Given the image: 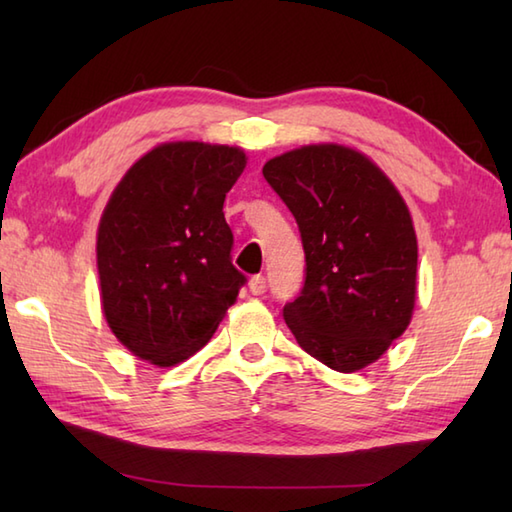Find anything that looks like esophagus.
<instances>
[{
    "label": "esophagus",
    "mask_w": 512,
    "mask_h": 512,
    "mask_svg": "<svg viewBox=\"0 0 512 512\" xmlns=\"http://www.w3.org/2000/svg\"><path fill=\"white\" fill-rule=\"evenodd\" d=\"M248 288H250V292H253V295H264L266 292V288H268V284H266V277L264 275H255L253 279L248 281Z\"/></svg>",
    "instance_id": "obj_1"
}]
</instances>
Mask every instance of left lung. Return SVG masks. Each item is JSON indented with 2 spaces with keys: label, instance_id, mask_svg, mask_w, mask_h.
Returning a JSON list of instances; mask_svg holds the SVG:
<instances>
[{
  "label": "left lung",
  "instance_id": "left-lung-1",
  "mask_svg": "<svg viewBox=\"0 0 512 512\" xmlns=\"http://www.w3.org/2000/svg\"><path fill=\"white\" fill-rule=\"evenodd\" d=\"M295 215L306 281L284 319L297 343L336 372L378 361L407 330L418 242L405 200L367 156L308 145L264 165Z\"/></svg>",
  "mask_w": 512,
  "mask_h": 512
}]
</instances>
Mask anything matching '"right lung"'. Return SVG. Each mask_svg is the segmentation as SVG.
Listing matches in <instances>:
<instances>
[{
    "label": "right lung",
    "mask_w": 512,
    "mask_h": 512,
    "mask_svg": "<svg viewBox=\"0 0 512 512\" xmlns=\"http://www.w3.org/2000/svg\"><path fill=\"white\" fill-rule=\"evenodd\" d=\"M244 167L237 147L165 143L134 162L107 202L96 239L103 314L143 361L171 367L193 356L246 284L222 211Z\"/></svg>",
    "instance_id": "1"
}]
</instances>
